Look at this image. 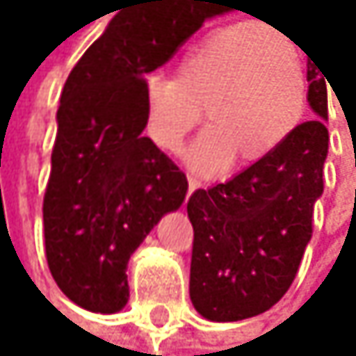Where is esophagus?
<instances>
[{
	"mask_svg": "<svg viewBox=\"0 0 356 356\" xmlns=\"http://www.w3.org/2000/svg\"><path fill=\"white\" fill-rule=\"evenodd\" d=\"M188 181H190V188H188V194H192L194 190H198V188H200V181H198V179H194V177H190V179H188Z\"/></svg>",
	"mask_w": 356,
	"mask_h": 356,
	"instance_id": "obj_1",
	"label": "esophagus"
}]
</instances>
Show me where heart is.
Returning <instances> with one entry per match:
<instances>
[{
	"mask_svg": "<svg viewBox=\"0 0 356 356\" xmlns=\"http://www.w3.org/2000/svg\"><path fill=\"white\" fill-rule=\"evenodd\" d=\"M307 79L297 44L254 21L204 33L177 63L175 81L145 83V130L166 154H179L200 124L190 164L218 175L243 158L258 162L289 138L305 111Z\"/></svg>",
	"mask_w": 356,
	"mask_h": 356,
	"instance_id": "obj_1",
	"label": "heart"
}]
</instances>
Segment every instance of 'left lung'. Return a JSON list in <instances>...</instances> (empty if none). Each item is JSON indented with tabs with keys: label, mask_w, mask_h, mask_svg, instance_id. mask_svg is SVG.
<instances>
[{
	"label": "left lung",
	"mask_w": 356,
	"mask_h": 356,
	"mask_svg": "<svg viewBox=\"0 0 356 356\" xmlns=\"http://www.w3.org/2000/svg\"><path fill=\"white\" fill-rule=\"evenodd\" d=\"M325 78L307 67V100L321 119H327ZM321 119L299 124L273 154L230 181L190 196V299L204 318H252L291 289L325 188L329 132Z\"/></svg>",
	"instance_id": "obj_1"
}]
</instances>
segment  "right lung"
Returning <instances> with one entry per match:
<instances>
[{
	"mask_svg": "<svg viewBox=\"0 0 356 356\" xmlns=\"http://www.w3.org/2000/svg\"><path fill=\"white\" fill-rule=\"evenodd\" d=\"M213 15V0H126L63 85L44 250L61 293L85 309L128 303L132 252L186 198V172L143 136L145 76Z\"/></svg>",
	"mask_w": 356,
	"mask_h": 356,
	"instance_id": "add662e5",
	"label": "right lung"
}]
</instances>
